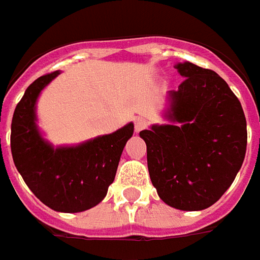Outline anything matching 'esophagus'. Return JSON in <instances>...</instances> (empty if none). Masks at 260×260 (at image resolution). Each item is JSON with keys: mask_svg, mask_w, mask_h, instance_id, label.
<instances>
[{"mask_svg": "<svg viewBox=\"0 0 260 260\" xmlns=\"http://www.w3.org/2000/svg\"><path fill=\"white\" fill-rule=\"evenodd\" d=\"M134 122H135V132H140L147 126V119L142 118V116H137Z\"/></svg>", "mask_w": 260, "mask_h": 260, "instance_id": "34e87169", "label": "esophagus"}]
</instances>
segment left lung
I'll return each mask as SVG.
<instances>
[{
    "mask_svg": "<svg viewBox=\"0 0 260 260\" xmlns=\"http://www.w3.org/2000/svg\"><path fill=\"white\" fill-rule=\"evenodd\" d=\"M185 78L167 93L169 123L140 132L151 183L160 199L182 211L214 205L242 167L247 131L239 99L211 70L175 65Z\"/></svg>",
    "mask_w": 260,
    "mask_h": 260,
    "instance_id": "obj_1",
    "label": "left lung"
}]
</instances>
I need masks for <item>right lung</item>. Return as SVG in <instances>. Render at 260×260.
Returning a JSON list of instances; mask_svg holds the SVG:
<instances>
[{"mask_svg": "<svg viewBox=\"0 0 260 260\" xmlns=\"http://www.w3.org/2000/svg\"><path fill=\"white\" fill-rule=\"evenodd\" d=\"M58 75L59 71L39 77L18 102L11 122V154L28 189L46 207L81 212L106 197L134 123L77 145L53 147L38 126L36 103L42 90Z\"/></svg>", "mask_w": 260, "mask_h": 260, "instance_id": "right-lung-1", "label": "right lung"}]
</instances>
